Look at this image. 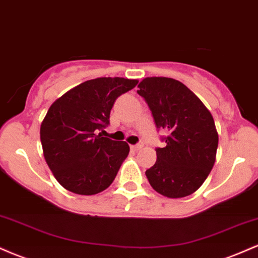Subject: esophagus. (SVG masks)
<instances>
[{"label": "esophagus", "mask_w": 258, "mask_h": 258, "mask_svg": "<svg viewBox=\"0 0 258 258\" xmlns=\"http://www.w3.org/2000/svg\"><path fill=\"white\" fill-rule=\"evenodd\" d=\"M144 147V144H143V142H139V143H137V144H135V146H131V148L133 150H139V149H142V148Z\"/></svg>", "instance_id": "34e87169"}]
</instances>
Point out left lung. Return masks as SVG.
Instances as JSON below:
<instances>
[{"instance_id":"left-lung-1","label":"left lung","mask_w":258,"mask_h":258,"mask_svg":"<svg viewBox=\"0 0 258 258\" xmlns=\"http://www.w3.org/2000/svg\"><path fill=\"white\" fill-rule=\"evenodd\" d=\"M162 137L156 148V162L146 171L150 185L164 197L193 194L211 172L218 147V135L211 112L183 85L170 78H146L138 85Z\"/></svg>"}]
</instances>
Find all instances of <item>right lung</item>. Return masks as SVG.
<instances>
[{"mask_svg": "<svg viewBox=\"0 0 258 258\" xmlns=\"http://www.w3.org/2000/svg\"><path fill=\"white\" fill-rule=\"evenodd\" d=\"M137 80L99 78L68 91L47 111L41 123L43 155L59 184L80 195L108 188L130 153L126 142L103 137L110 111Z\"/></svg>", "mask_w": 258, "mask_h": 258, "instance_id": "add662e5", "label": "right lung"}]
</instances>
